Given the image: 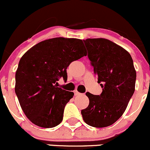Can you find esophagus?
<instances>
[{
	"instance_id": "obj_1",
	"label": "esophagus",
	"mask_w": 150,
	"mask_h": 150,
	"mask_svg": "<svg viewBox=\"0 0 150 150\" xmlns=\"http://www.w3.org/2000/svg\"><path fill=\"white\" fill-rule=\"evenodd\" d=\"M74 93H75V96H79L80 94V93L78 92V91H77V90H75V91H74Z\"/></svg>"
}]
</instances>
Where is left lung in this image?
Wrapping results in <instances>:
<instances>
[{
    "label": "left lung",
    "mask_w": 150,
    "mask_h": 150,
    "mask_svg": "<svg viewBox=\"0 0 150 150\" xmlns=\"http://www.w3.org/2000/svg\"><path fill=\"white\" fill-rule=\"evenodd\" d=\"M83 42L103 91L99 96L86 93L89 105L81 114L88 125L106 127L122 116L134 93L137 73L133 59L127 50L108 39Z\"/></svg>",
    "instance_id": "1"
}]
</instances>
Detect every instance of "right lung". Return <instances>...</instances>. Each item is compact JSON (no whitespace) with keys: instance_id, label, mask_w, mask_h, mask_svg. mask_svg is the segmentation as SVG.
Here are the masks:
<instances>
[{"instance_id":"right-lung-1","label":"right lung","mask_w":150,"mask_h":150,"mask_svg":"<svg viewBox=\"0 0 150 150\" xmlns=\"http://www.w3.org/2000/svg\"><path fill=\"white\" fill-rule=\"evenodd\" d=\"M81 39L57 37L34 45L22 56L16 72L15 92L26 117L43 128L62 122L66 104L74 93L57 87L67 80L72 62L86 56Z\"/></svg>"}]
</instances>
